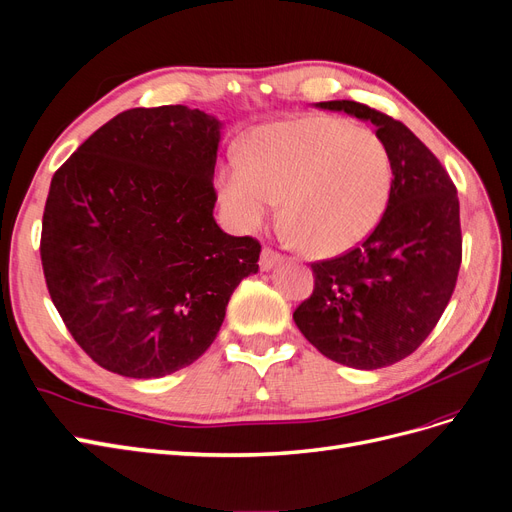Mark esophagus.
Segmentation results:
<instances>
[{"instance_id": "esophagus-1", "label": "esophagus", "mask_w": 512, "mask_h": 512, "mask_svg": "<svg viewBox=\"0 0 512 512\" xmlns=\"http://www.w3.org/2000/svg\"><path fill=\"white\" fill-rule=\"evenodd\" d=\"M282 261V255L278 253V251H274V249H270V246H263L261 249V257H259V268L263 270V272H268V270H272L276 263H280Z\"/></svg>"}]
</instances>
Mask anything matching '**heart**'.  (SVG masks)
Returning a JSON list of instances; mask_svg holds the SVG:
<instances>
[{"label": "heart", "mask_w": 512, "mask_h": 512, "mask_svg": "<svg viewBox=\"0 0 512 512\" xmlns=\"http://www.w3.org/2000/svg\"><path fill=\"white\" fill-rule=\"evenodd\" d=\"M390 192L392 162L382 139L329 116L255 130L242 160L221 173V200L242 230H253L282 200L285 236L318 255L363 242L382 221Z\"/></svg>", "instance_id": "b5f03b06"}]
</instances>
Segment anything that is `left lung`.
<instances>
[{
	"mask_svg": "<svg viewBox=\"0 0 512 512\" xmlns=\"http://www.w3.org/2000/svg\"><path fill=\"white\" fill-rule=\"evenodd\" d=\"M375 124L392 162L382 221L352 251L312 263L314 291L293 312L335 363L380 369L418 350L445 312L462 263L460 200L437 156L399 120L356 101L316 103Z\"/></svg>",
	"mask_w": 512,
	"mask_h": 512,
	"instance_id": "8db88e82",
	"label": "left lung"
}]
</instances>
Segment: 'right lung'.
I'll return each instance as SVG.
<instances>
[{"label": "right lung", "instance_id": "add662e5", "mask_svg": "<svg viewBox=\"0 0 512 512\" xmlns=\"http://www.w3.org/2000/svg\"><path fill=\"white\" fill-rule=\"evenodd\" d=\"M215 116L185 105L118 113L54 173L40 255L78 346L124 377H162L215 342L261 244L213 217Z\"/></svg>", "mask_w": 512, "mask_h": 512}]
</instances>
